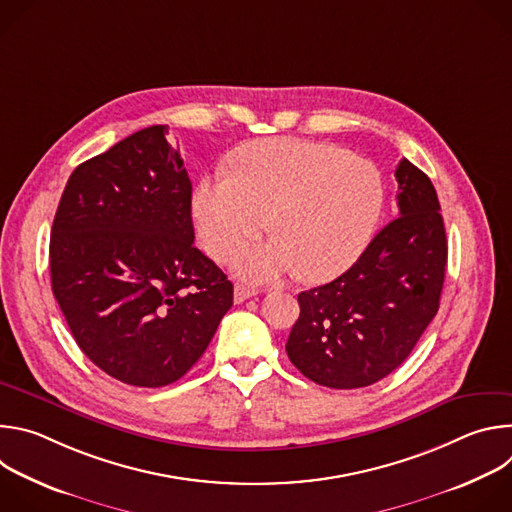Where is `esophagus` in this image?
<instances>
[{
  "mask_svg": "<svg viewBox=\"0 0 512 512\" xmlns=\"http://www.w3.org/2000/svg\"><path fill=\"white\" fill-rule=\"evenodd\" d=\"M257 296V289L249 287V285H243V283H237L235 285V304H243L245 300Z\"/></svg>",
  "mask_w": 512,
  "mask_h": 512,
  "instance_id": "34e87169",
  "label": "esophagus"
}]
</instances>
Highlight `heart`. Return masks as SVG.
Masks as SVG:
<instances>
[{
	"instance_id": "b5f03b06",
	"label": "heart",
	"mask_w": 512,
	"mask_h": 512,
	"mask_svg": "<svg viewBox=\"0 0 512 512\" xmlns=\"http://www.w3.org/2000/svg\"><path fill=\"white\" fill-rule=\"evenodd\" d=\"M385 204L379 170L330 143L267 139L245 148L233 174L204 176L192 216L206 253L229 259L269 229L275 241L239 251L233 267L251 281L289 271L320 283L340 275L367 247Z\"/></svg>"
}]
</instances>
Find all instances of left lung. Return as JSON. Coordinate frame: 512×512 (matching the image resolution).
I'll return each mask as SVG.
<instances>
[{
	"mask_svg": "<svg viewBox=\"0 0 512 512\" xmlns=\"http://www.w3.org/2000/svg\"><path fill=\"white\" fill-rule=\"evenodd\" d=\"M399 218L334 281L302 291L285 350L310 381L369 387L411 354L440 308L448 241L431 180L401 160Z\"/></svg>",
	"mask_w": 512,
	"mask_h": 512,
	"instance_id": "1",
	"label": "left lung"
}]
</instances>
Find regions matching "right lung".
<instances>
[{
	"mask_svg": "<svg viewBox=\"0 0 512 512\" xmlns=\"http://www.w3.org/2000/svg\"><path fill=\"white\" fill-rule=\"evenodd\" d=\"M166 133L145 127L77 166L50 235L72 336L133 387L184 377L233 306V283L194 247L192 182Z\"/></svg>",
	"mask_w": 512,
	"mask_h": 512,
	"instance_id": "1",
	"label": "right lung"
}]
</instances>
